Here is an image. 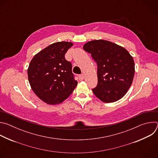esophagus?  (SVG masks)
Segmentation results:
<instances>
[{
  "label": "esophagus",
  "instance_id": "obj_1",
  "mask_svg": "<svg viewBox=\"0 0 158 158\" xmlns=\"http://www.w3.org/2000/svg\"><path fill=\"white\" fill-rule=\"evenodd\" d=\"M79 79L80 81H82L84 79V74H81L79 76Z\"/></svg>",
  "mask_w": 158,
  "mask_h": 158
}]
</instances>
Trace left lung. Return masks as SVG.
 <instances>
[{"label": "left lung", "mask_w": 158, "mask_h": 158, "mask_svg": "<svg viewBox=\"0 0 158 158\" xmlns=\"http://www.w3.org/2000/svg\"><path fill=\"white\" fill-rule=\"evenodd\" d=\"M98 65V85L95 96L104 102L121 99L131 87L134 76V62L124 48L105 40H94L84 45Z\"/></svg>", "instance_id": "8db88e82"}]
</instances>
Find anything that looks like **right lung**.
Segmentation results:
<instances>
[{
	"mask_svg": "<svg viewBox=\"0 0 158 158\" xmlns=\"http://www.w3.org/2000/svg\"><path fill=\"white\" fill-rule=\"evenodd\" d=\"M72 42L51 44L32 58L27 69L28 79L34 93L44 102L57 104L68 98L77 81L72 73V64L65 54Z\"/></svg>",
	"mask_w": 158,
	"mask_h": 158,
	"instance_id": "1",
	"label": "right lung"
}]
</instances>
